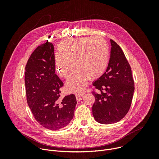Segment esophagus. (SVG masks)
I'll list each match as a JSON object with an SVG mask.
<instances>
[{"label":"esophagus","mask_w":159,"mask_h":159,"mask_svg":"<svg viewBox=\"0 0 159 159\" xmlns=\"http://www.w3.org/2000/svg\"><path fill=\"white\" fill-rule=\"evenodd\" d=\"M75 97H76V98H77V102H79V101H81L82 99L83 94H75Z\"/></svg>","instance_id":"1"}]
</instances>
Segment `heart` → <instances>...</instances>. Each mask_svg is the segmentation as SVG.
I'll list each match as a JSON object with an SVG mask.
<instances>
[{"label": "heart", "instance_id": "heart-1", "mask_svg": "<svg viewBox=\"0 0 159 159\" xmlns=\"http://www.w3.org/2000/svg\"><path fill=\"white\" fill-rule=\"evenodd\" d=\"M58 51L55 55V68L59 76L67 78L72 63L75 68L65 84L69 92L82 93L89 78L101 77L107 69L109 48L101 37L68 39L60 44Z\"/></svg>", "mask_w": 159, "mask_h": 159}]
</instances>
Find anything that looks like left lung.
Masks as SVG:
<instances>
[{
	"label": "left lung",
	"mask_w": 159,
	"mask_h": 159,
	"mask_svg": "<svg viewBox=\"0 0 159 159\" xmlns=\"http://www.w3.org/2000/svg\"><path fill=\"white\" fill-rule=\"evenodd\" d=\"M111 55L104 74L93 85L94 92L93 114L95 120L107 125L123 119L131 106L134 90L131 67L119 45L111 39Z\"/></svg>",
	"instance_id": "obj_1"
}]
</instances>
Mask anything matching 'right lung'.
<instances>
[{"label": "right lung", "mask_w": 159, "mask_h": 159, "mask_svg": "<svg viewBox=\"0 0 159 159\" xmlns=\"http://www.w3.org/2000/svg\"><path fill=\"white\" fill-rule=\"evenodd\" d=\"M27 102L36 120L44 128L58 130L73 119L77 101L74 94L61 99L63 83L55 74L54 47L47 42L30 56L25 68Z\"/></svg>", "instance_id": "1"}]
</instances>
